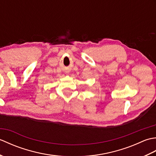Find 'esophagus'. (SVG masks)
<instances>
[{
  "label": "esophagus",
  "mask_w": 156,
  "mask_h": 156,
  "mask_svg": "<svg viewBox=\"0 0 156 156\" xmlns=\"http://www.w3.org/2000/svg\"><path fill=\"white\" fill-rule=\"evenodd\" d=\"M65 72H66V73H67V74H68V73L69 72V71L68 70V69H66V71H65Z\"/></svg>",
  "instance_id": "obj_1"
}]
</instances>
